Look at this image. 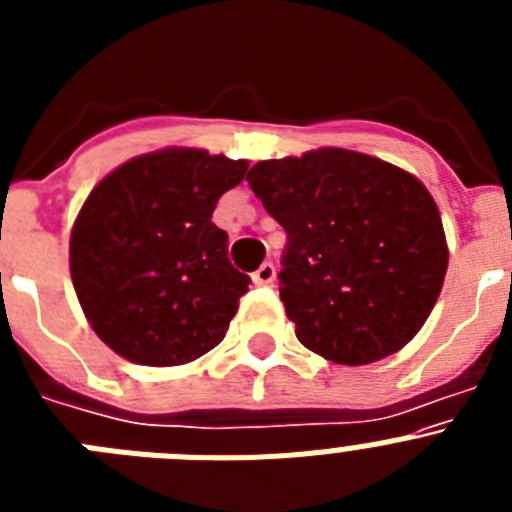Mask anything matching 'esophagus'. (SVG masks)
<instances>
[{"label":"esophagus","mask_w":512,"mask_h":512,"mask_svg":"<svg viewBox=\"0 0 512 512\" xmlns=\"http://www.w3.org/2000/svg\"><path fill=\"white\" fill-rule=\"evenodd\" d=\"M274 279H277V266L271 261H264L259 269L253 271V284H259V287H269V284H274Z\"/></svg>","instance_id":"1"}]
</instances>
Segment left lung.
I'll return each instance as SVG.
<instances>
[{"instance_id":"left-lung-1","label":"left lung","mask_w":512,"mask_h":512,"mask_svg":"<svg viewBox=\"0 0 512 512\" xmlns=\"http://www.w3.org/2000/svg\"><path fill=\"white\" fill-rule=\"evenodd\" d=\"M246 182L287 233L279 297L302 346L361 366L413 341L449 266L438 207L413 174L320 148L259 161Z\"/></svg>"}]
</instances>
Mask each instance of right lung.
<instances>
[{
    "label": "right lung",
    "mask_w": 512,
    "mask_h": 512,
    "mask_svg": "<svg viewBox=\"0 0 512 512\" xmlns=\"http://www.w3.org/2000/svg\"><path fill=\"white\" fill-rule=\"evenodd\" d=\"M246 169L166 148L92 189L71 230V279L94 333L122 359L187 364L225 338L251 279L228 261V233L212 212Z\"/></svg>",
    "instance_id": "1"
}]
</instances>
